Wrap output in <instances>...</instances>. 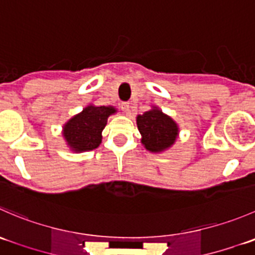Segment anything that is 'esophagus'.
Here are the masks:
<instances>
[{"instance_id": "1", "label": "esophagus", "mask_w": 255, "mask_h": 255, "mask_svg": "<svg viewBox=\"0 0 255 255\" xmlns=\"http://www.w3.org/2000/svg\"><path fill=\"white\" fill-rule=\"evenodd\" d=\"M120 106H121V110H122L123 112H125V113H129V108H130L129 103H128V102H122Z\"/></svg>"}]
</instances>
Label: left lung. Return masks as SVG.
<instances>
[{"label": "left lung", "instance_id": "8db88e82", "mask_svg": "<svg viewBox=\"0 0 255 255\" xmlns=\"http://www.w3.org/2000/svg\"><path fill=\"white\" fill-rule=\"evenodd\" d=\"M137 126L142 134V143L149 152H160L170 147L178 134L174 121L157 108L138 116Z\"/></svg>", "mask_w": 255, "mask_h": 255}]
</instances>
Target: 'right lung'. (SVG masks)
Returning a JSON list of instances; mask_svg holds the SVG:
<instances>
[{
    "mask_svg": "<svg viewBox=\"0 0 255 255\" xmlns=\"http://www.w3.org/2000/svg\"><path fill=\"white\" fill-rule=\"evenodd\" d=\"M116 110L113 107L88 106L82 113L71 118L63 127V135L67 144L76 152L96 149L102 140L103 128Z\"/></svg>",
    "mask_w": 255,
    "mask_h": 255,
    "instance_id": "right-lung-1",
    "label": "right lung"
}]
</instances>
